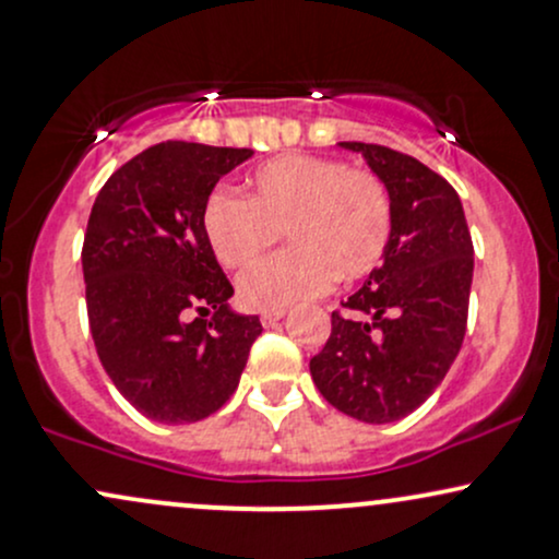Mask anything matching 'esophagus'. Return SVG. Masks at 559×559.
<instances>
[{"label":"esophagus","mask_w":559,"mask_h":559,"mask_svg":"<svg viewBox=\"0 0 559 559\" xmlns=\"http://www.w3.org/2000/svg\"><path fill=\"white\" fill-rule=\"evenodd\" d=\"M284 316H286L284 310H271V312H262L260 320H262V325H265V329H271V325L278 323V320L284 318Z\"/></svg>","instance_id":"obj_1"}]
</instances>
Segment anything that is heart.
<instances>
[{"instance_id": "1", "label": "heart", "mask_w": 559, "mask_h": 559, "mask_svg": "<svg viewBox=\"0 0 559 559\" xmlns=\"http://www.w3.org/2000/svg\"><path fill=\"white\" fill-rule=\"evenodd\" d=\"M202 228L215 258L243 267L287 230L293 249L254 263L239 275L249 310H288L342 281H360L386 254L394 204L381 176L342 159L281 155L249 178L247 199L210 191Z\"/></svg>"}]
</instances>
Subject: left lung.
<instances>
[{
	"label": "left lung",
	"mask_w": 559,
	"mask_h": 559,
	"mask_svg": "<svg viewBox=\"0 0 559 559\" xmlns=\"http://www.w3.org/2000/svg\"><path fill=\"white\" fill-rule=\"evenodd\" d=\"M383 178L394 228L383 262L331 316L310 360L312 381L338 413L394 423L444 381L465 338L473 239L457 191L420 159L381 144L342 141Z\"/></svg>",
	"instance_id": "obj_1"
}]
</instances>
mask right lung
<instances>
[{
  "instance_id": "right-lung-1",
  "label": "right lung",
  "mask_w": 559,
  "mask_h": 559,
  "mask_svg": "<svg viewBox=\"0 0 559 559\" xmlns=\"http://www.w3.org/2000/svg\"><path fill=\"white\" fill-rule=\"evenodd\" d=\"M249 157L252 150L159 141L94 199L81 249L88 329L115 389L157 423L217 413L262 333L258 316L228 310L234 286L202 228L210 191Z\"/></svg>"
}]
</instances>
